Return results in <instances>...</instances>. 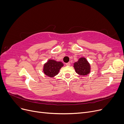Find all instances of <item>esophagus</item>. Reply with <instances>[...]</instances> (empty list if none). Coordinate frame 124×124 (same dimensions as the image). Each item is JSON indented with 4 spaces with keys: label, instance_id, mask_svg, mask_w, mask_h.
Wrapping results in <instances>:
<instances>
[{
    "label": "esophagus",
    "instance_id": "esophagus-1",
    "mask_svg": "<svg viewBox=\"0 0 124 124\" xmlns=\"http://www.w3.org/2000/svg\"><path fill=\"white\" fill-rule=\"evenodd\" d=\"M66 65L68 66H69L70 65V62H67V63H66Z\"/></svg>",
    "mask_w": 124,
    "mask_h": 124
}]
</instances>
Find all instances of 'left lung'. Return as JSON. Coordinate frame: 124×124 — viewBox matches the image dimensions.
Segmentation results:
<instances>
[{"instance_id": "obj_1", "label": "left lung", "mask_w": 124, "mask_h": 124, "mask_svg": "<svg viewBox=\"0 0 124 124\" xmlns=\"http://www.w3.org/2000/svg\"><path fill=\"white\" fill-rule=\"evenodd\" d=\"M73 65L76 72L81 76H87L91 72V65L84 57H81Z\"/></svg>"}]
</instances>
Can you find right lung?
I'll list each match as a JSON object with an SVG mask.
<instances>
[{
    "label": "right lung",
    "mask_w": 124,
    "mask_h": 124,
    "mask_svg": "<svg viewBox=\"0 0 124 124\" xmlns=\"http://www.w3.org/2000/svg\"><path fill=\"white\" fill-rule=\"evenodd\" d=\"M63 66L62 62H57L53 59H48L44 63L43 71L44 73L50 78H53L59 73V70Z\"/></svg>",
    "instance_id": "add662e5"
}]
</instances>
